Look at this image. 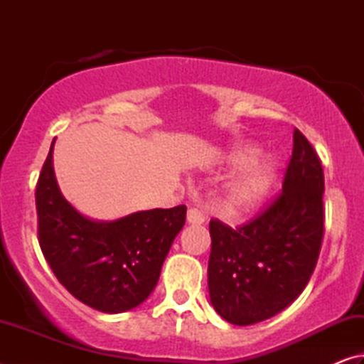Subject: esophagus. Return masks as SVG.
<instances>
[{
  "instance_id": "1",
  "label": "esophagus",
  "mask_w": 364,
  "mask_h": 364,
  "mask_svg": "<svg viewBox=\"0 0 364 364\" xmlns=\"http://www.w3.org/2000/svg\"><path fill=\"white\" fill-rule=\"evenodd\" d=\"M205 221V215L199 208H189L188 210V223L191 225H202Z\"/></svg>"
}]
</instances>
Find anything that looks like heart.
Here are the masks:
<instances>
[{
    "instance_id": "1",
    "label": "heart",
    "mask_w": 364,
    "mask_h": 364,
    "mask_svg": "<svg viewBox=\"0 0 364 364\" xmlns=\"http://www.w3.org/2000/svg\"><path fill=\"white\" fill-rule=\"evenodd\" d=\"M258 149L255 146L232 147L223 156L228 167H244L237 170L225 183L221 191V205L230 215H241L255 208L269 193L276 176V164L273 159H255Z\"/></svg>"
}]
</instances>
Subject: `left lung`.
I'll return each mask as SVG.
<instances>
[{"instance_id": "8db88e82", "label": "left lung", "mask_w": 364, "mask_h": 364, "mask_svg": "<svg viewBox=\"0 0 364 364\" xmlns=\"http://www.w3.org/2000/svg\"><path fill=\"white\" fill-rule=\"evenodd\" d=\"M323 193L321 160L295 128L291 162L273 204L237 230L210 220L208 294L228 323L264 321L304 291L324 236Z\"/></svg>"}]
</instances>
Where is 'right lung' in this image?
Returning <instances> with one entry per match:
<instances>
[{
  "label": "right lung",
  "instance_id": "obj_1",
  "mask_svg": "<svg viewBox=\"0 0 364 364\" xmlns=\"http://www.w3.org/2000/svg\"><path fill=\"white\" fill-rule=\"evenodd\" d=\"M54 141L35 191L43 255L60 284L85 305L102 313L132 310L157 286L165 257L186 221V205L114 221L86 218L60 194Z\"/></svg>",
  "mask_w": 364,
  "mask_h": 364
}]
</instances>
